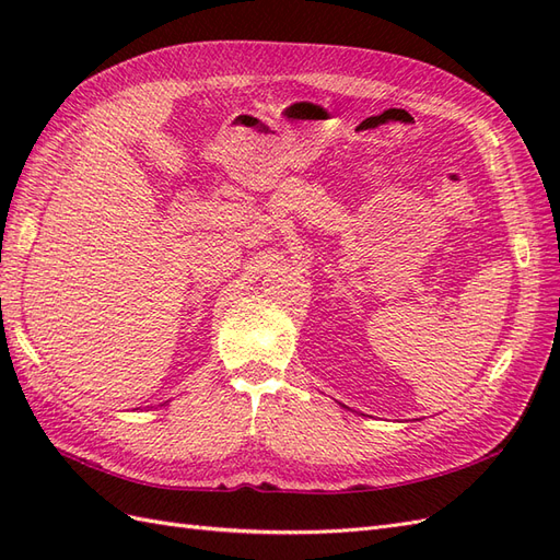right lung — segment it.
I'll list each match as a JSON object with an SVG mask.
<instances>
[{
  "label": "right lung",
  "mask_w": 560,
  "mask_h": 560,
  "mask_svg": "<svg viewBox=\"0 0 560 560\" xmlns=\"http://www.w3.org/2000/svg\"><path fill=\"white\" fill-rule=\"evenodd\" d=\"M165 404H167V401H165ZM165 404H161V406H165Z\"/></svg>",
  "instance_id": "1"
}]
</instances>
